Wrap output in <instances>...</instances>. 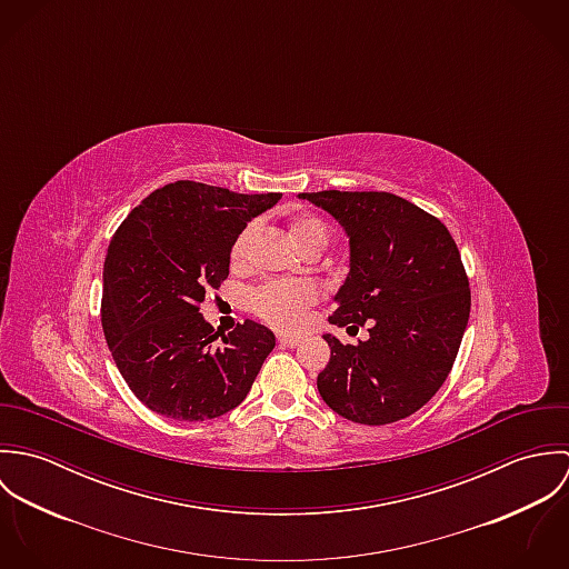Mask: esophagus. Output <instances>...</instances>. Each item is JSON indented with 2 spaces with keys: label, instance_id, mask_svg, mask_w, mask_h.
Segmentation results:
<instances>
[{
  "label": "esophagus",
  "instance_id": "34e87169",
  "mask_svg": "<svg viewBox=\"0 0 569 569\" xmlns=\"http://www.w3.org/2000/svg\"><path fill=\"white\" fill-rule=\"evenodd\" d=\"M278 343L284 346V348H296V346H300V337H293V335H278Z\"/></svg>",
  "mask_w": 569,
  "mask_h": 569
}]
</instances>
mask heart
I'll return each mask as SVG.
<instances>
[{
    "mask_svg": "<svg viewBox=\"0 0 569 569\" xmlns=\"http://www.w3.org/2000/svg\"><path fill=\"white\" fill-rule=\"evenodd\" d=\"M253 234H256V228L247 226L234 239L230 249V262L234 269L243 267ZM289 237L298 249L309 253V251L325 249L330 241V230L322 219L311 214H300L291 219ZM313 302H316V289L298 280H271L253 289L249 296L251 311L267 325L282 328V330H293L302 325L307 309Z\"/></svg>",
    "mask_w": 569,
    "mask_h": 569,
    "instance_id": "obj_1",
    "label": "heart"
}]
</instances>
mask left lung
I'll use <instances>...</instances> for the list:
<instances>
[{
  "instance_id": "8db88e82",
  "label": "left lung",
  "mask_w": 569,
  "mask_h": 569,
  "mask_svg": "<svg viewBox=\"0 0 569 569\" xmlns=\"http://www.w3.org/2000/svg\"><path fill=\"white\" fill-rule=\"evenodd\" d=\"M348 237V276L330 325H368L318 375L326 406L361 425L411 416L445 383L469 325L471 291L458 244L431 214L390 192H300Z\"/></svg>"
}]
</instances>
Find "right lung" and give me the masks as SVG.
Returning a JSON list of instances; mask_svg holds the SVG:
<instances>
[{
  "instance_id": "obj_1",
  "label": "right lung",
  "mask_w": 569,
  "mask_h": 569,
  "mask_svg": "<svg viewBox=\"0 0 569 569\" xmlns=\"http://www.w3.org/2000/svg\"><path fill=\"white\" fill-rule=\"evenodd\" d=\"M278 199L174 181L116 230L102 271V330L122 379L149 409L199 422L249 395L276 335L244 320L219 341L199 307L228 278L239 232Z\"/></svg>"
}]
</instances>
